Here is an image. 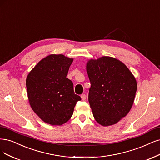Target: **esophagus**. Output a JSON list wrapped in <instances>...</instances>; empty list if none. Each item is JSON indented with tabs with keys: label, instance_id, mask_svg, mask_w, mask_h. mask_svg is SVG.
Returning <instances> with one entry per match:
<instances>
[{
	"label": "esophagus",
	"instance_id": "34e87169",
	"mask_svg": "<svg viewBox=\"0 0 160 160\" xmlns=\"http://www.w3.org/2000/svg\"><path fill=\"white\" fill-rule=\"evenodd\" d=\"M81 99H82V101H85V100H86L87 97H86V95H85V94H82V95H81Z\"/></svg>",
	"mask_w": 160,
	"mask_h": 160
}]
</instances>
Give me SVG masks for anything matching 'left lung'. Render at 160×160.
<instances>
[{"mask_svg": "<svg viewBox=\"0 0 160 160\" xmlns=\"http://www.w3.org/2000/svg\"><path fill=\"white\" fill-rule=\"evenodd\" d=\"M87 71L93 117L104 126L117 123L132 107L137 90L134 77L123 63L107 56L89 60Z\"/></svg>", "mask_w": 160, "mask_h": 160, "instance_id": "left-lung-1", "label": "left lung"}]
</instances>
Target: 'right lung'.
<instances>
[{
	"mask_svg": "<svg viewBox=\"0 0 160 160\" xmlns=\"http://www.w3.org/2000/svg\"><path fill=\"white\" fill-rule=\"evenodd\" d=\"M73 59L49 55L33 69L26 78L30 106L45 122L62 125L73 115L81 97L75 94L73 83L66 76Z\"/></svg>",
	"mask_w": 160,
	"mask_h": 160,
	"instance_id": "add662e5",
	"label": "right lung"
}]
</instances>
